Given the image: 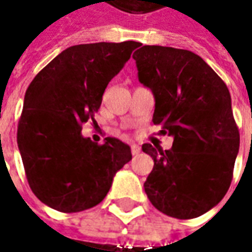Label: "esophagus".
<instances>
[{
    "label": "esophagus",
    "instance_id": "obj_1",
    "mask_svg": "<svg viewBox=\"0 0 252 252\" xmlns=\"http://www.w3.org/2000/svg\"><path fill=\"white\" fill-rule=\"evenodd\" d=\"M140 151H141V147L139 146V144H131V154H133V156H137Z\"/></svg>",
    "mask_w": 252,
    "mask_h": 252
}]
</instances>
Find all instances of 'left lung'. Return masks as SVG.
Here are the masks:
<instances>
[{
    "mask_svg": "<svg viewBox=\"0 0 252 252\" xmlns=\"http://www.w3.org/2000/svg\"><path fill=\"white\" fill-rule=\"evenodd\" d=\"M139 81L154 94L153 122L174 139L162 151L146 143L154 160L144 182L153 206L177 219L215 208L231 184L240 133L226 84L198 54L143 46L133 54Z\"/></svg>",
    "mask_w": 252,
    "mask_h": 252,
    "instance_id": "left-lung-1",
    "label": "left lung"
}]
</instances>
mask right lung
<instances>
[{
  "label": "right lung",
  "instance_id": "add662e5",
  "mask_svg": "<svg viewBox=\"0 0 252 252\" xmlns=\"http://www.w3.org/2000/svg\"><path fill=\"white\" fill-rule=\"evenodd\" d=\"M137 46L133 40L71 46L28 87L16 140L29 187L44 205L64 213L96 206L131 160L126 143L106 137L98 144L81 130Z\"/></svg>",
  "mask_w": 252,
  "mask_h": 252
}]
</instances>
